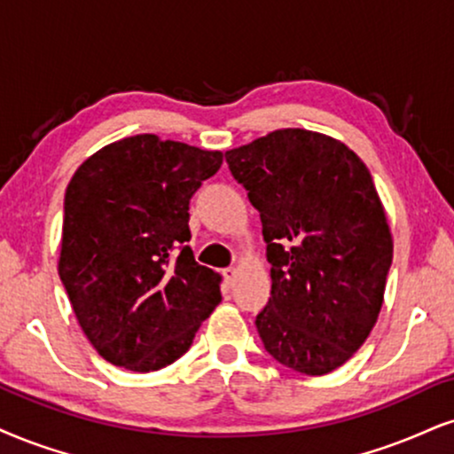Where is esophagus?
<instances>
[{"label":"esophagus","mask_w":454,"mask_h":454,"mask_svg":"<svg viewBox=\"0 0 454 454\" xmlns=\"http://www.w3.org/2000/svg\"><path fill=\"white\" fill-rule=\"evenodd\" d=\"M236 276H238V271L233 270V267H227V270H223V278H225L227 286H231V284L236 282Z\"/></svg>","instance_id":"1"}]
</instances>
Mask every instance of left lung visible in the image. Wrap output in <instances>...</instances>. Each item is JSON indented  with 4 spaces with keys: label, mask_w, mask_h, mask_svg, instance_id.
I'll use <instances>...</instances> for the list:
<instances>
[{
    "label": "left lung",
    "mask_w": 454,
    "mask_h": 454,
    "mask_svg": "<svg viewBox=\"0 0 454 454\" xmlns=\"http://www.w3.org/2000/svg\"><path fill=\"white\" fill-rule=\"evenodd\" d=\"M259 210L271 296L256 316L267 354L326 374L360 349L383 305L394 244L368 168L324 134L286 128L231 149Z\"/></svg>",
    "instance_id": "left-lung-1"
}]
</instances>
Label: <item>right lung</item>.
Here are the masks:
<instances>
[{"mask_svg": "<svg viewBox=\"0 0 454 454\" xmlns=\"http://www.w3.org/2000/svg\"><path fill=\"white\" fill-rule=\"evenodd\" d=\"M221 151L137 134L77 168L65 193L59 276L94 349L160 371L221 303V278L193 259L189 201Z\"/></svg>", "mask_w": 454, "mask_h": 454, "instance_id": "right-lung-1", "label": "right lung"}]
</instances>
